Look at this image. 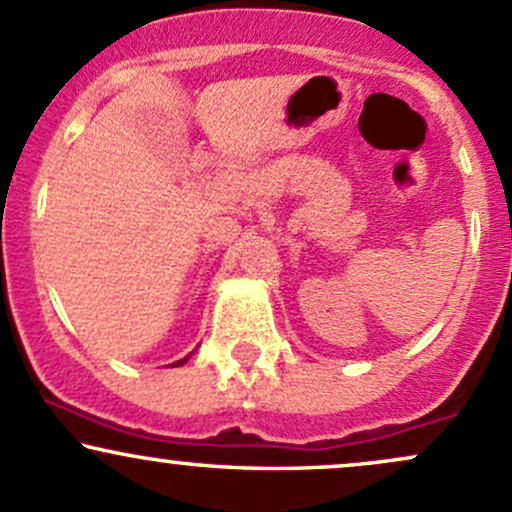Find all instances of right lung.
Instances as JSON below:
<instances>
[{"label": "right lung", "mask_w": 512, "mask_h": 512, "mask_svg": "<svg viewBox=\"0 0 512 512\" xmlns=\"http://www.w3.org/2000/svg\"><path fill=\"white\" fill-rule=\"evenodd\" d=\"M182 362H187V357H184V359H179V362H177V364H182Z\"/></svg>", "instance_id": "right-lung-1"}]
</instances>
